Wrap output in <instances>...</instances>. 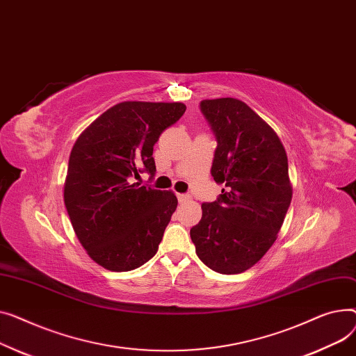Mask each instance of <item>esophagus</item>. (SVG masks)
I'll return each mask as SVG.
<instances>
[{
	"mask_svg": "<svg viewBox=\"0 0 356 356\" xmlns=\"http://www.w3.org/2000/svg\"><path fill=\"white\" fill-rule=\"evenodd\" d=\"M191 200V195H188V194H178V201L179 202H186V201H190Z\"/></svg>",
	"mask_w": 356,
	"mask_h": 356,
	"instance_id": "34e87169",
	"label": "esophagus"
}]
</instances>
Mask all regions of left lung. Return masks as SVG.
<instances>
[{
    "instance_id": "1",
    "label": "left lung",
    "mask_w": 356,
    "mask_h": 356,
    "mask_svg": "<svg viewBox=\"0 0 356 356\" xmlns=\"http://www.w3.org/2000/svg\"><path fill=\"white\" fill-rule=\"evenodd\" d=\"M217 139L211 175L224 188L191 228L200 260L221 275L253 267L273 245L291 201L287 155L268 124L234 97L202 100Z\"/></svg>"
}]
</instances>
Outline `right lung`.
<instances>
[{"label": "right lung", "mask_w": 356, "mask_h": 356, "mask_svg": "<svg viewBox=\"0 0 356 356\" xmlns=\"http://www.w3.org/2000/svg\"><path fill=\"white\" fill-rule=\"evenodd\" d=\"M185 109L179 102H122L77 138L65 205L79 241L99 266L129 271L156 254L178 200L134 178L156 172L154 145Z\"/></svg>", "instance_id": "1"}]
</instances>
